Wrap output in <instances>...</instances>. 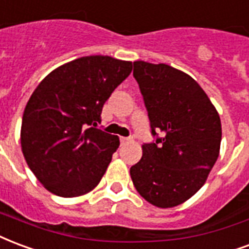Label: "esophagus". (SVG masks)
<instances>
[{
    "label": "esophagus",
    "instance_id": "obj_1",
    "mask_svg": "<svg viewBox=\"0 0 249 249\" xmlns=\"http://www.w3.org/2000/svg\"><path fill=\"white\" fill-rule=\"evenodd\" d=\"M120 142H121V145H128V143L130 142V140L125 139V137H121V139H120Z\"/></svg>",
    "mask_w": 249,
    "mask_h": 249
}]
</instances>
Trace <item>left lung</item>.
I'll use <instances>...</instances> for the list:
<instances>
[{
    "instance_id": "8db88e82",
    "label": "left lung",
    "mask_w": 249,
    "mask_h": 249,
    "mask_svg": "<svg viewBox=\"0 0 249 249\" xmlns=\"http://www.w3.org/2000/svg\"><path fill=\"white\" fill-rule=\"evenodd\" d=\"M156 142L142 145L130 167L139 194L160 209L183 203L207 181L219 157L222 124L198 83L181 70L142 60L133 63Z\"/></svg>"
}]
</instances>
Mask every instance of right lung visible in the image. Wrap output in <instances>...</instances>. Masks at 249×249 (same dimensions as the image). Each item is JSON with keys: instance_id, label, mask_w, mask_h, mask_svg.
<instances>
[{"instance_id": "right-lung-1", "label": "right lung", "mask_w": 249, "mask_h": 249, "mask_svg": "<svg viewBox=\"0 0 249 249\" xmlns=\"http://www.w3.org/2000/svg\"><path fill=\"white\" fill-rule=\"evenodd\" d=\"M133 64L104 55L75 59L55 68L34 89L23 112L21 149L30 170L50 193L75 198L101 181L117 136L91 127Z\"/></svg>"}]
</instances>
